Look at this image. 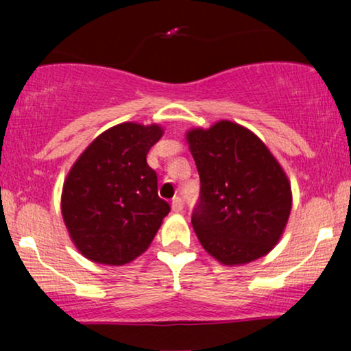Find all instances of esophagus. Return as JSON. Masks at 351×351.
Returning <instances> with one entry per match:
<instances>
[{"instance_id":"obj_1","label":"esophagus","mask_w":351,"mask_h":351,"mask_svg":"<svg viewBox=\"0 0 351 351\" xmlns=\"http://www.w3.org/2000/svg\"><path fill=\"white\" fill-rule=\"evenodd\" d=\"M172 210L177 214L184 210V201H182V198H179V196H176V198L172 199Z\"/></svg>"}]
</instances>
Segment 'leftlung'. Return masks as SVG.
Wrapping results in <instances>:
<instances>
[{
	"instance_id": "8db88e82",
	"label": "left lung",
	"mask_w": 351,
	"mask_h": 351,
	"mask_svg": "<svg viewBox=\"0 0 351 351\" xmlns=\"http://www.w3.org/2000/svg\"><path fill=\"white\" fill-rule=\"evenodd\" d=\"M186 142L201 182L191 215L201 246L228 267L267 256L292 208L291 182L280 162L256 134L228 119L190 129Z\"/></svg>"
}]
</instances>
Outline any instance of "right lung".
<instances>
[{"instance_id": "obj_1", "label": "right lung", "mask_w": 351, "mask_h": 351, "mask_svg": "<svg viewBox=\"0 0 351 351\" xmlns=\"http://www.w3.org/2000/svg\"><path fill=\"white\" fill-rule=\"evenodd\" d=\"M160 124L121 123L89 143L66 176L60 209L76 249L90 262L124 265L150 246L169 204L158 196L147 153Z\"/></svg>"}]
</instances>
